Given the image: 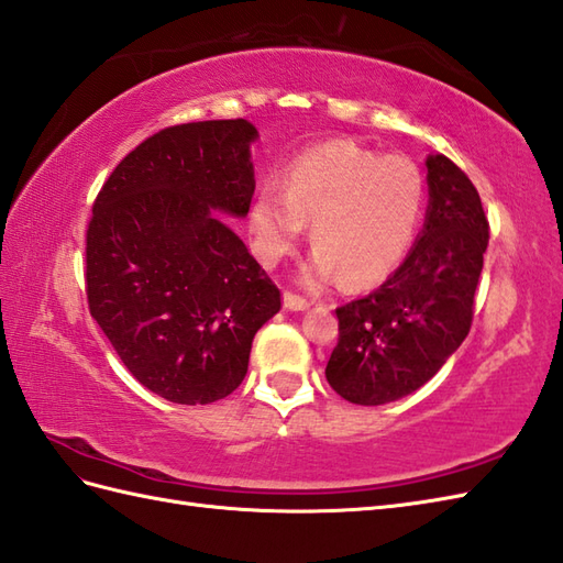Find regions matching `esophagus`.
<instances>
[{
    "label": "esophagus",
    "mask_w": 563,
    "mask_h": 563,
    "mask_svg": "<svg viewBox=\"0 0 563 563\" xmlns=\"http://www.w3.org/2000/svg\"><path fill=\"white\" fill-rule=\"evenodd\" d=\"M283 305H285V309H290V311H305V309H309V299L299 297L295 292H285Z\"/></svg>",
    "instance_id": "obj_1"
}]
</instances>
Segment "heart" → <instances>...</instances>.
I'll list each match as a JSON object with an SVG mask.
<instances>
[{
  "label": "heart",
  "instance_id": "heart-1",
  "mask_svg": "<svg viewBox=\"0 0 563 563\" xmlns=\"http://www.w3.org/2000/svg\"><path fill=\"white\" fill-rule=\"evenodd\" d=\"M426 178L401 154H376L347 140L319 144L287 166L283 187H258L250 230L266 268L278 266L311 223V285L340 276L344 287L385 280L401 264L421 225Z\"/></svg>",
  "mask_w": 563,
  "mask_h": 563
}]
</instances>
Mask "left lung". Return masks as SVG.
Listing matches in <instances>:
<instances>
[{
    "label": "left lung",
    "instance_id": "8db88e82",
    "mask_svg": "<svg viewBox=\"0 0 563 563\" xmlns=\"http://www.w3.org/2000/svg\"><path fill=\"white\" fill-rule=\"evenodd\" d=\"M426 225L413 250L378 290L335 309L340 338L325 378L352 405L378 407L419 390L473 321L489 223L468 176L430 154Z\"/></svg>",
    "mask_w": 563,
    "mask_h": 563
}]
</instances>
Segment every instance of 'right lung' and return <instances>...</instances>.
I'll return each mask as SVG.
<instances>
[{
    "label": "right lung",
    "instance_id": "1",
    "mask_svg": "<svg viewBox=\"0 0 563 563\" xmlns=\"http://www.w3.org/2000/svg\"><path fill=\"white\" fill-rule=\"evenodd\" d=\"M256 137L244 119L164 128L95 199L90 313L135 380L176 405L233 393L256 330L280 311V290L219 216L250 211Z\"/></svg>",
    "mask_w": 563,
    "mask_h": 563
}]
</instances>
